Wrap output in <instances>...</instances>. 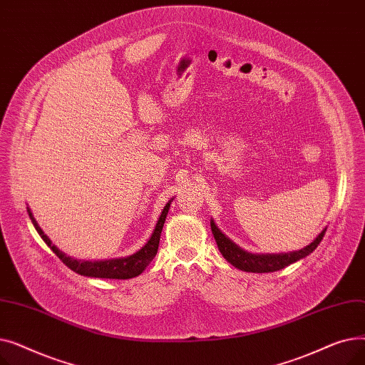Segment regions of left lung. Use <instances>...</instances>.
I'll use <instances>...</instances> for the list:
<instances>
[{"label":"left lung","instance_id":"1","mask_svg":"<svg viewBox=\"0 0 365 365\" xmlns=\"http://www.w3.org/2000/svg\"><path fill=\"white\" fill-rule=\"evenodd\" d=\"M210 226H212V232L215 235V240L217 242V247L223 257L234 264L235 267L245 272H256V274H264V272H275L279 269H284L285 266H289L308 255H311L318 244L321 242L325 231L327 229H322V232L304 248L299 252H290V253H279V255H253L248 253L242 248H240L235 242L229 240L220 229L216 226L215 220L212 219L210 222Z\"/></svg>","mask_w":365,"mask_h":365}]
</instances>
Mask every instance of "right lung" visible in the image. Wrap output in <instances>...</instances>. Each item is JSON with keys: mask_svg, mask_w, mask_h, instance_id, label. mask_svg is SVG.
Here are the masks:
<instances>
[{"mask_svg": "<svg viewBox=\"0 0 365 365\" xmlns=\"http://www.w3.org/2000/svg\"><path fill=\"white\" fill-rule=\"evenodd\" d=\"M173 198L165 204L164 210L161 212V216L157 222L155 229L150 235V238L148 240V242L140 248L139 252H136L131 256L127 257H121V259H110V260H98V262H90V260H76L72 259L69 256H66L63 252H61L57 248L50 238L43 232V229L38 225V222L35 220L34 215L31 213V210L28 208V213L31 217L32 225L35 226L36 232L40 234V237L44 240V242L51 248L53 253L59 257L69 269H72L73 272L84 275V277H93V278H109V279H128V278H134L140 275L146 266L152 262V259L155 257L157 252H158V245H160V237H161V231L163 226L168 213V208L171 204Z\"/></svg>", "mask_w": 365, "mask_h": 365, "instance_id": "1", "label": "right lung"}]
</instances>
